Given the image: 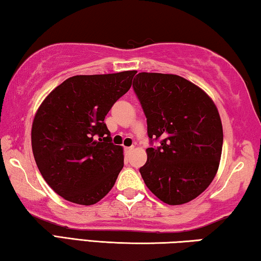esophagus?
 <instances>
[{"label": "esophagus", "instance_id": "34e87169", "mask_svg": "<svg viewBox=\"0 0 261 261\" xmlns=\"http://www.w3.org/2000/svg\"><path fill=\"white\" fill-rule=\"evenodd\" d=\"M134 150V146H129V147H125V154L129 155L131 153V151Z\"/></svg>", "mask_w": 261, "mask_h": 261}]
</instances>
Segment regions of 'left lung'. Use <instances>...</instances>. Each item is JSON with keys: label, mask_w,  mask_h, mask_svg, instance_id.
Returning <instances> with one entry per match:
<instances>
[{"label": "left lung", "mask_w": 261, "mask_h": 261, "mask_svg": "<svg viewBox=\"0 0 261 261\" xmlns=\"http://www.w3.org/2000/svg\"><path fill=\"white\" fill-rule=\"evenodd\" d=\"M134 90L147 135L163 139L158 149H146L143 180L165 204L189 203L208 188L219 168L224 136L216 104L203 89L172 73L139 72Z\"/></svg>", "instance_id": "1"}]
</instances>
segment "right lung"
<instances>
[{"label":"right lung","mask_w":261,"mask_h":261,"mask_svg":"<svg viewBox=\"0 0 261 261\" xmlns=\"http://www.w3.org/2000/svg\"><path fill=\"white\" fill-rule=\"evenodd\" d=\"M136 70L65 80L38 107L31 147L42 177L65 200L93 205L114 188L124 165L123 147L104 123L129 91Z\"/></svg>","instance_id":"obj_1"}]
</instances>
